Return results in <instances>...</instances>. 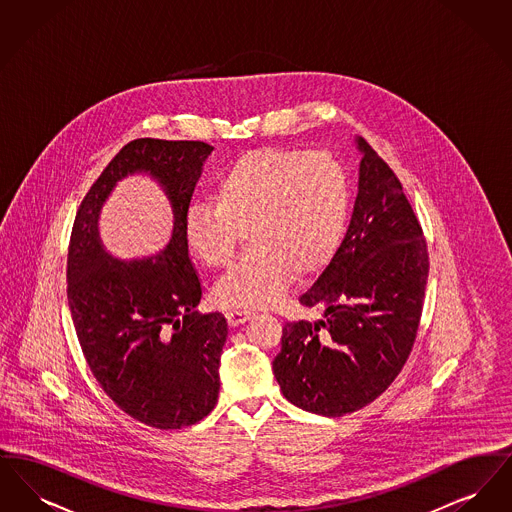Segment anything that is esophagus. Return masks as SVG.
Instances as JSON below:
<instances>
[{
  "label": "esophagus",
  "mask_w": 512,
  "mask_h": 512,
  "mask_svg": "<svg viewBox=\"0 0 512 512\" xmlns=\"http://www.w3.org/2000/svg\"><path fill=\"white\" fill-rule=\"evenodd\" d=\"M249 318H253V313L251 311H228L226 313V320H228V324L230 326H240V324H244V322H247Z\"/></svg>",
  "instance_id": "34e87169"
}]
</instances>
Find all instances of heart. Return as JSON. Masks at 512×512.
<instances>
[{"mask_svg": "<svg viewBox=\"0 0 512 512\" xmlns=\"http://www.w3.org/2000/svg\"><path fill=\"white\" fill-rule=\"evenodd\" d=\"M349 205L347 176L326 151L255 149L220 174L215 203L192 205L184 220L190 251L224 268L242 242L249 249L215 286L226 307H268L299 276L324 267L338 249Z\"/></svg>", "mask_w": 512, "mask_h": 512, "instance_id": "obj_1", "label": "heart"}]
</instances>
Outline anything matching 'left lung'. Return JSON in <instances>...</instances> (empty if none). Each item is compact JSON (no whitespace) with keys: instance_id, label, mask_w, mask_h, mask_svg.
Masks as SVG:
<instances>
[{"instance_id":"1","label":"left lung","mask_w":512,"mask_h":512,"mask_svg":"<svg viewBox=\"0 0 512 512\" xmlns=\"http://www.w3.org/2000/svg\"><path fill=\"white\" fill-rule=\"evenodd\" d=\"M359 190L345 238L299 297L322 311L286 322L272 361L295 407L355 413L388 390L413 349L428 282V249L401 182L363 138Z\"/></svg>"}]
</instances>
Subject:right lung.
<instances>
[{"instance_id":"obj_1","label":"right lung","mask_w":512,"mask_h":512,"mask_svg":"<svg viewBox=\"0 0 512 512\" xmlns=\"http://www.w3.org/2000/svg\"><path fill=\"white\" fill-rule=\"evenodd\" d=\"M213 149L153 138L126 144L82 199L71 234L67 297L82 353L115 405L159 430L192 426L219 399L228 324L220 313L194 311L201 282L184 236ZM134 173L149 175L168 195L172 240L155 256L119 260L100 242L98 217L116 184Z\"/></svg>"}]
</instances>
